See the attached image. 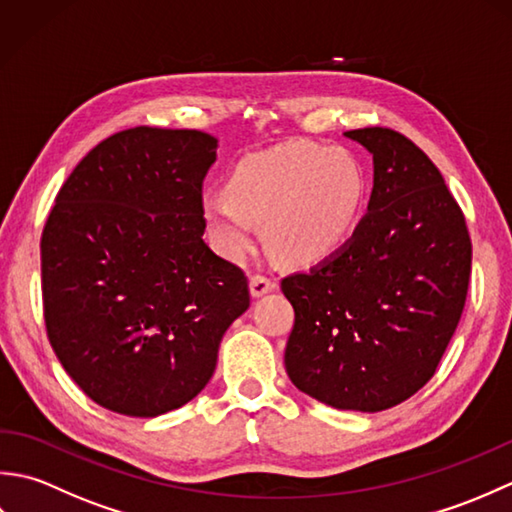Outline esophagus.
<instances>
[{
	"label": "esophagus",
	"instance_id": "1",
	"mask_svg": "<svg viewBox=\"0 0 512 512\" xmlns=\"http://www.w3.org/2000/svg\"><path fill=\"white\" fill-rule=\"evenodd\" d=\"M275 288H277L275 281H273V279H268V277H264V275H253V277H250V295H253L255 299L264 297L266 292L275 290Z\"/></svg>",
	"mask_w": 512,
	"mask_h": 512
}]
</instances>
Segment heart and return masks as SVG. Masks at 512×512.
Returning a JSON list of instances; mask_svg holds the SVG:
<instances>
[{
    "instance_id": "heart-1",
    "label": "heart",
    "mask_w": 512,
    "mask_h": 512,
    "mask_svg": "<svg viewBox=\"0 0 512 512\" xmlns=\"http://www.w3.org/2000/svg\"><path fill=\"white\" fill-rule=\"evenodd\" d=\"M365 200V169L350 151L286 143L239 160L226 189L204 195L200 213L211 244L231 262L255 248L264 224L281 262L314 266L350 242Z\"/></svg>"
}]
</instances>
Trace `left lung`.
Segmentation results:
<instances>
[{
  "label": "left lung",
  "instance_id": "left-lung-1",
  "mask_svg": "<svg viewBox=\"0 0 512 512\" xmlns=\"http://www.w3.org/2000/svg\"><path fill=\"white\" fill-rule=\"evenodd\" d=\"M374 162L367 213L339 253L281 281L295 308L286 372L334 409L400 405L436 374L458 328L471 237L442 173L387 127L345 132Z\"/></svg>",
  "mask_w": 512,
  "mask_h": 512
}]
</instances>
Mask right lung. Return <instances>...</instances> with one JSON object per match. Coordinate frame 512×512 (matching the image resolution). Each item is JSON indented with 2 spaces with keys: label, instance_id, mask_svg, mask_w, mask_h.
<instances>
[{
  "label": "right lung",
  "instance_id": "add662e5",
  "mask_svg": "<svg viewBox=\"0 0 512 512\" xmlns=\"http://www.w3.org/2000/svg\"><path fill=\"white\" fill-rule=\"evenodd\" d=\"M217 138L134 127L105 138L61 187L41 235L54 354L96 405L156 418L209 383L250 306L242 270L204 242L202 180Z\"/></svg>",
  "mask_w": 512,
  "mask_h": 512
}]
</instances>
